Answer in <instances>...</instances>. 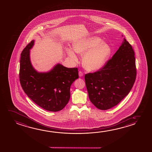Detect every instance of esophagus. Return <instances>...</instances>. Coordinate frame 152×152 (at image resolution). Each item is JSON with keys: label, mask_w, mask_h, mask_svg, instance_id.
<instances>
[{"label": "esophagus", "mask_w": 152, "mask_h": 152, "mask_svg": "<svg viewBox=\"0 0 152 152\" xmlns=\"http://www.w3.org/2000/svg\"><path fill=\"white\" fill-rule=\"evenodd\" d=\"M83 75H84V74H83V72L82 71H79V76H80V77H82Z\"/></svg>", "instance_id": "obj_1"}]
</instances>
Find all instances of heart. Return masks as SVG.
<instances>
[{
    "instance_id": "heart-1",
    "label": "heart",
    "mask_w": 152,
    "mask_h": 152,
    "mask_svg": "<svg viewBox=\"0 0 152 152\" xmlns=\"http://www.w3.org/2000/svg\"><path fill=\"white\" fill-rule=\"evenodd\" d=\"M73 49L80 55L85 54L83 64L86 69L95 70L103 67L111 54L109 45L103 42L100 37H93L80 40L73 45ZM70 57L77 61V56L71 49L68 51Z\"/></svg>"
}]
</instances>
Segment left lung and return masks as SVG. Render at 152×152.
<instances>
[{
  "instance_id": "left-lung-1",
  "label": "left lung",
  "mask_w": 152,
  "mask_h": 152,
  "mask_svg": "<svg viewBox=\"0 0 152 152\" xmlns=\"http://www.w3.org/2000/svg\"><path fill=\"white\" fill-rule=\"evenodd\" d=\"M136 59L126 39L111 59L94 72L85 75L91 102L99 109H109L128 94L136 78Z\"/></svg>"
}]
</instances>
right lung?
<instances>
[{
	"instance_id": "1",
	"label": "right lung",
	"mask_w": 152,
	"mask_h": 152,
	"mask_svg": "<svg viewBox=\"0 0 152 152\" xmlns=\"http://www.w3.org/2000/svg\"><path fill=\"white\" fill-rule=\"evenodd\" d=\"M32 40L20 55L19 77L23 90L33 102L49 111L63 109L69 100L70 88L78 78L77 68L65 67L58 64L49 72L39 73L33 68L30 59Z\"/></svg>"
}]
</instances>
